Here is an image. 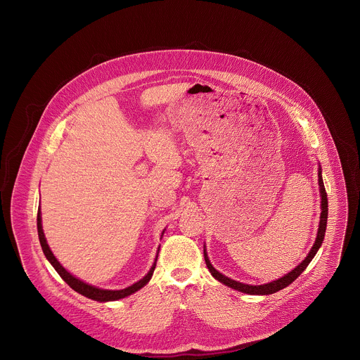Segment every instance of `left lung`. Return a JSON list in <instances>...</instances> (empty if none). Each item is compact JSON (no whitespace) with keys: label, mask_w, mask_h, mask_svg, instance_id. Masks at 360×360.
I'll return each instance as SVG.
<instances>
[{"label":"left lung","mask_w":360,"mask_h":360,"mask_svg":"<svg viewBox=\"0 0 360 360\" xmlns=\"http://www.w3.org/2000/svg\"><path fill=\"white\" fill-rule=\"evenodd\" d=\"M319 188H321V195H322V214H321V224H319V229H318V236H316V240H315V245L312 246L309 255L306 256V259L302 261V264H299L292 272H289L288 275H285L283 278L278 279V281H274L271 283H266V285H258V286H253V285H245V283H240V282H236V281H232L226 276H224L222 274H219L210 262L208 256H207V250L203 249V256H205V264H207L210 272L212 274V276L215 279H218L221 283L232 288V289H236L239 292H243V293H249V295H271V293H275L283 288H286L288 285H290L306 268L307 265L311 264V261L314 259V256L316 255V252L319 250L322 242H323V238H325V232H326V222H328V195H326V189H325V185H323V179H322V174H321V169H319Z\"/></svg>","instance_id":"8db88e82"}]
</instances>
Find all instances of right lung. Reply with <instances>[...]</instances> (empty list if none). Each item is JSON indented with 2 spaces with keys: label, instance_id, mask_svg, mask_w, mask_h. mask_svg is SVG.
<instances>
[{
  "label": "right lung",
  "instance_id": "obj_1",
  "mask_svg": "<svg viewBox=\"0 0 360 360\" xmlns=\"http://www.w3.org/2000/svg\"><path fill=\"white\" fill-rule=\"evenodd\" d=\"M37 228H38V238H39V243H41V248L44 250V255L46 256V259L51 262V265H53L56 268V271L60 274V276L70 285V288H72L75 292L89 297V299H94V300H98V302H107V300H118V299H122L134 292H136L138 289H141L142 286H145L149 279L152 278V274H153V269H155L157 266V259L155 262H153L150 271L146 274V276H143L141 281H138L136 283H134L132 286H128L125 289H121V290H105V289H98L95 286H91V285H86L82 281L74 278L70 272H67L61 264L57 261V258L54 256V253L51 252L46 240H45V236H44V232H42V225H41V212L38 211V215H37ZM158 258V256H157Z\"/></svg>",
  "mask_w": 360,
  "mask_h": 360
}]
</instances>
